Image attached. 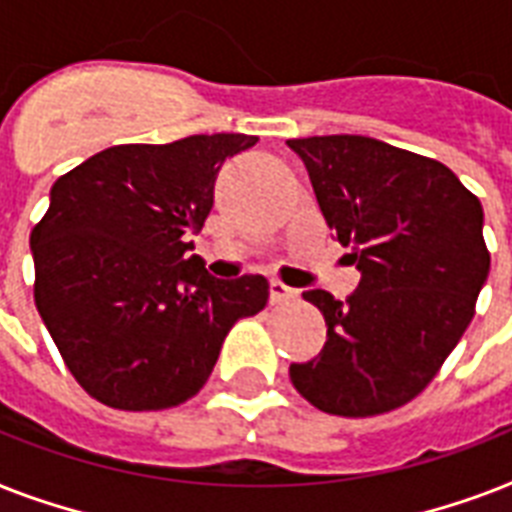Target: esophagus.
Returning <instances> with one entry per match:
<instances>
[{"label":"esophagus","instance_id":"1","mask_svg":"<svg viewBox=\"0 0 512 512\" xmlns=\"http://www.w3.org/2000/svg\"><path fill=\"white\" fill-rule=\"evenodd\" d=\"M295 297H297V289L287 287V284H284V281H279V279L271 281V303L273 305L292 303Z\"/></svg>","mask_w":512,"mask_h":512}]
</instances>
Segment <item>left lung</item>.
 <instances>
[{
  "instance_id": "obj_1",
  "label": "left lung",
  "mask_w": 512,
  "mask_h": 512,
  "mask_svg": "<svg viewBox=\"0 0 512 512\" xmlns=\"http://www.w3.org/2000/svg\"><path fill=\"white\" fill-rule=\"evenodd\" d=\"M321 215L361 271L342 303L308 289L327 342L289 366L321 412L372 417L412 401L468 329L489 276L484 207L449 167L364 135L287 140Z\"/></svg>"
}]
</instances>
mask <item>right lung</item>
I'll return each mask as SVG.
<instances>
[{"mask_svg": "<svg viewBox=\"0 0 512 512\" xmlns=\"http://www.w3.org/2000/svg\"><path fill=\"white\" fill-rule=\"evenodd\" d=\"M255 135L114 146L55 180L31 231L34 300L92 398L151 412L196 396L225 335L268 303L263 276L223 281L191 255L225 159Z\"/></svg>", "mask_w": 512, "mask_h": 512, "instance_id": "add662e5", "label": "right lung"}]
</instances>
